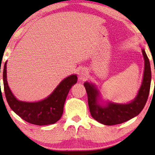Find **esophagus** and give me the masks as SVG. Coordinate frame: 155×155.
I'll return each mask as SVG.
<instances>
[{"label": "esophagus", "mask_w": 155, "mask_h": 155, "mask_svg": "<svg viewBox=\"0 0 155 155\" xmlns=\"http://www.w3.org/2000/svg\"><path fill=\"white\" fill-rule=\"evenodd\" d=\"M87 74L88 73L86 71V70L83 69H81L78 72V77H79V79L80 80H85L86 78L87 77Z\"/></svg>", "instance_id": "obj_1"}]
</instances>
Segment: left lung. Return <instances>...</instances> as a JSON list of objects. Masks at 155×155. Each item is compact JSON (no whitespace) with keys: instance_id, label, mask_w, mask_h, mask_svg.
<instances>
[{"instance_id":"obj_1","label":"left lung","mask_w":155,"mask_h":155,"mask_svg":"<svg viewBox=\"0 0 155 155\" xmlns=\"http://www.w3.org/2000/svg\"><path fill=\"white\" fill-rule=\"evenodd\" d=\"M145 65L141 85L136 98L127 104L107 103L102 105L99 103V91L92 83H84L87 94L88 105L91 116L96 121L104 125L122 124L137 116L142 111L150 93L151 83V69L148 57L142 49Z\"/></svg>"}]
</instances>
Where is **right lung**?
<instances>
[{
	"label": "right lung",
	"mask_w": 155,
	"mask_h": 155,
	"mask_svg": "<svg viewBox=\"0 0 155 155\" xmlns=\"http://www.w3.org/2000/svg\"><path fill=\"white\" fill-rule=\"evenodd\" d=\"M77 82V77L73 74L65 78L51 95L42 101L28 103L18 101L10 90L7 81V61L3 68V85L7 101L13 111L26 122L35 125H48L61 118L64 106L69 91Z\"/></svg>",
	"instance_id": "right-lung-1"
}]
</instances>
